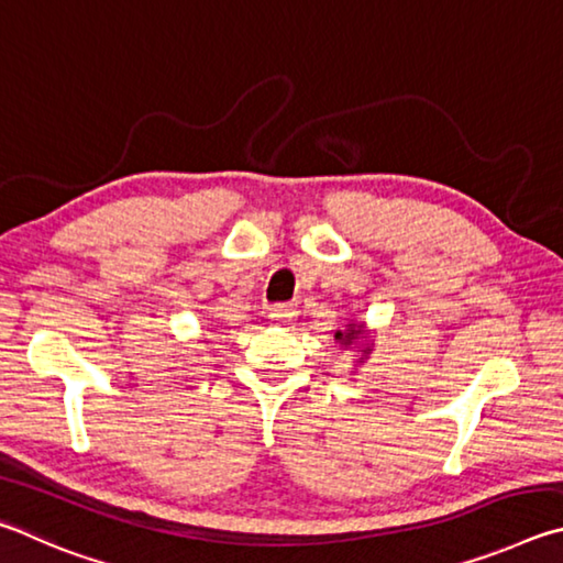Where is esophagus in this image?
<instances>
[{
	"instance_id": "esophagus-1",
	"label": "esophagus",
	"mask_w": 563,
	"mask_h": 563,
	"mask_svg": "<svg viewBox=\"0 0 563 563\" xmlns=\"http://www.w3.org/2000/svg\"><path fill=\"white\" fill-rule=\"evenodd\" d=\"M294 317H297V309H294L291 303H274V307L269 309V319L272 321L289 323Z\"/></svg>"
}]
</instances>
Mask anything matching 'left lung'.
Returning a JSON list of instances; mask_svg holds the SVG:
<instances>
[{"mask_svg": "<svg viewBox=\"0 0 563 563\" xmlns=\"http://www.w3.org/2000/svg\"><path fill=\"white\" fill-rule=\"evenodd\" d=\"M358 333H361V327H356V323H349V331L346 333H336V339L343 343V346H351L353 341L358 339Z\"/></svg>", "mask_w": 563, "mask_h": 563, "instance_id": "8db88e82", "label": "left lung"}]
</instances>
